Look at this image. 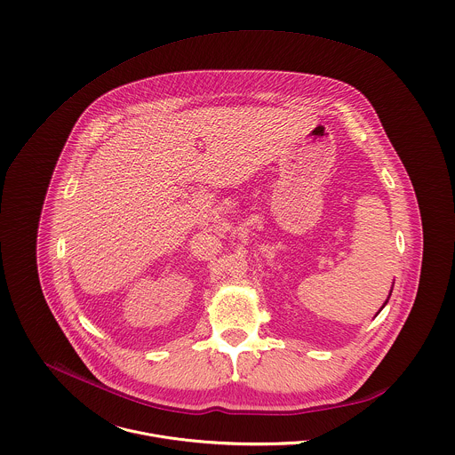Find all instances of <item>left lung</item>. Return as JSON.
Listing matches in <instances>:
<instances>
[{"instance_id": "1", "label": "left lung", "mask_w": 455, "mask_h": 455, "mask_svg": "<svg viewBox=\"0 0 455 455\" xmlns=\"http://www.w3.org/2000/svg\"><path fill=\"white\" fill-rule=\"evenodd\" d=\"M386 303H387V301H386Z\"/></svg>"}]
</instances>
